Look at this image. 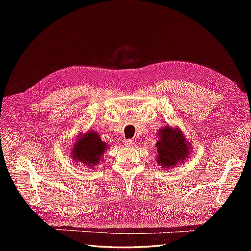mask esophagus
I'll list each match as a JSON object with an SVG mask.
<instances>
[{
    "label": "esophagus",
    "instance_id": "obj_1",
    "mask_svg": "<svg viewBox=\"0 0 251 251\" xmlns=\"http://www.w3.org/2000/svg\"><path fill=\"white\" fill-rule=\"evenodd\" d=\"M125 143H126V146L127 148H132V147L135 146V140L134 139H127V140L125 141Z\"/></svg>",
    "mask_w": 251,
    "mask_h": 251
}]
</instances>
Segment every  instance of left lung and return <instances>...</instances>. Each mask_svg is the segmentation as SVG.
Listing matches in <instances>:
<instances>
[{"instance_id": "obj_1", "label": "left lung", "mask_w": 251, "mask_h": 251, "mask_svg": "<svg viewBox=\"0 0 251 251\" xmlns=\"http://www.w3.org/2000/svg\"><path fill=\"white\" fill-rule=\"evenodd\" d=\"M159 138L156 143L157 163L160 168L170 169L179 163H183L191 153L189 146L180 128L165 126L158 132Z\"/></svg>"}]
</instances>
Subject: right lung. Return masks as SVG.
I'll return each instance as SVG.
<instances>
[{"label": "right lung", "mask_w": 251, "mask_h": 251, "mask_svg": "<svg viewBox=\"0 0 251 251\" xmlns=\"http://www.w3.org/2000/svg\"><path fill=\"white\" fill-rule=\"evenodd\" d=\"M108 144L101 141L98 133L89 131L86 134L80 135L75 141L71 156L74 161L85 163L89 168H94L100 163Z\"/></svg>", "instance_id": "1"}]
</instances>
